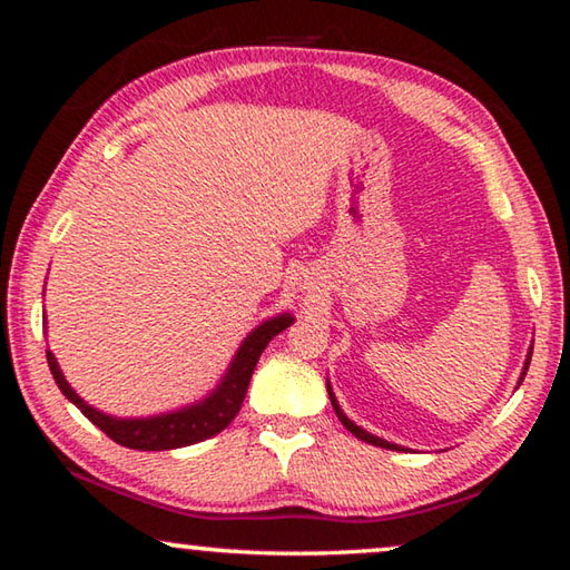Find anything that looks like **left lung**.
Segmentation results:
<instances>
[{
    "label": "left lung",
    "mask_w": 570,
    "mask_h": 570,
    "mask_svg": "<svg viewBox=\"0 0 570 570\" xmlns=\"http://www.w3.org/2000/svg\"><path fill=\"white\" fill-rule=\"evenodd\" d=\"M530 354H533V346H530V352H528V360H525V366H523V374H520V382H523V377H525V372H528V364H530ZM326 392H330V400H332V407H334V412H336V417H340V422L344 424L346 430L352 432L354 438H360V440H364V442H370V445H377V448H387V450H402L400 445H394V442H387V440H382V438H377V435H370V432L366 430H362L360 424H354L350 417H346V414L342 412V407H340V402H336V397H334V392H332V384L326 382Z\"/></svg>",
    "instance_id": "left-lung-1"
}]
</instances>
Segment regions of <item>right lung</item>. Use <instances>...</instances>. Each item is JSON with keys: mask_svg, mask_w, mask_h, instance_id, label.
<instances>
[{"mask_svg": "<svg viewBox=\"0 0 570 570\" xmlns=\"http://www.w3.org/2000/svg\"><path fill=\"white\" fill-rule=\"evenodd\" d=\"M292 324V314H278L258 324L256 330L246 336L244 344L238 346L224 380H220L218 387L210 392L206 400L188 404V407H180L176 412L153 414V417H112V414L95 410L92 404L85 402L80 394L67 384L60 364H57L50 350H47V364H50L52 377L65 397L70 400L92 424H98L105 435L118 442V445L130 450H176L196 445V442L214 438L220 430L228 428L230 420L238 414L240 404H244L250 374L256 370L258 356H262L266 344L272 342L278 332H284L286 326Z\"/></svg>", "mask_w": 570, "mask_h": 570, "instance_id": "add662e5", "label": "right lung"}]
</instances>
